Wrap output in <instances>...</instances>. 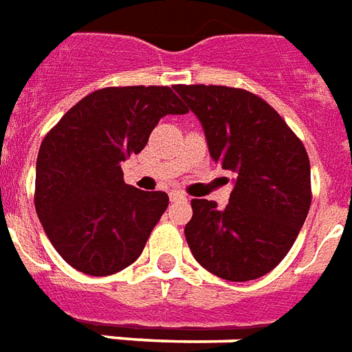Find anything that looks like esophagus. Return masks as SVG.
I'll list each match as a JSON object with an SVG mask.
<instances>
[{"instance_id":"esophagus-1","label":"esophagus","mask_w":352,"mask_h":352,"mask_svg":"<svg viewBox=\"0 0 352 352\" xmlns=\"http://www.w3.org/2000/svg\"><path fill=\"white\" fill-rule=\"evenodd\" d=\"M169 199L171 201H183V199H186V196H184L183 192H179V190H173V192H169Z\"/></svg>"}]
</instances>
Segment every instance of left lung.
<instances>
[{
    "label": "left lung",
    "instance_id": "8db88e82",
    "mask_svg": "<svg viewBox=\"0 0 352 352\" xmlns=\"http://www.w3.org/2000/svg\"><path fill=\"white\" fill-rule=\"evenodd\" d=\"M205 130L212 160L235 173L226 209L192 199L184 228L192 256L218 278L269 274L293 246L311 205L309 158L280 113L254 93L175 85Z\"/></svg>",
    "mask_w": 352,
    "mask_h": 352
}]
</instances>
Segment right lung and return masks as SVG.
<instances>
[{
	"label": "right lung",
	"instance_id": "right-lung-1",
	"mask_svg": "<svg viewBox=\"0 0 352 352\" xmlns=\"http://www.w3.org/2000/svg\"><path fill=\"white\" fill-rule=\"evenodd\" d=\"M186 111L166 85L104 87L83 96L46 134L37 156L35 209L70 267L110 276L142 256L169 197L124 184L121 162L147 145L164 116Z\"/></svg>",
	"mask_w": 352,
	"mask_h": 352
}]
</instances>
